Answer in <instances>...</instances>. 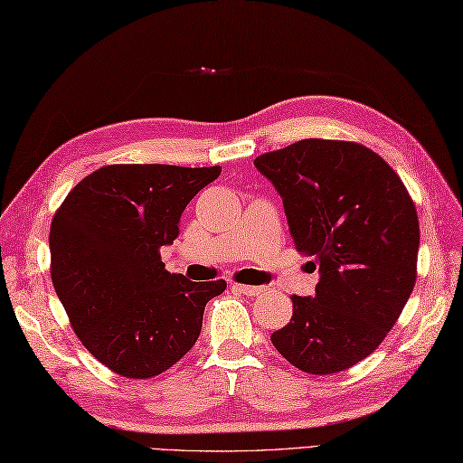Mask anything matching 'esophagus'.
<instances>
[{
    "instance_id": "esophagus-1",
    "label": "esophagus",
    "mask_w": 463,
    "mask_h": 463,
    "mask_svg": "<svg viewBox=\"0 0 463 463\" xmlns=\"http://www.w3.org/2000/svg\"><path fill=\"white\" fill-rule=\"evenodd\" d=\"M234 288L241 290L242 294H247V297H259L262 292V287H250V284H239V282H234Z\"/></svg>"
}]
</instances>
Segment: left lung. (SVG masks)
<instances>
[{
	"instance_id": "8db88e82",
	"label": "left lung",
	"mask_w": 463,
	"mask_h": 463,
	"mask_svg": "<svg viewBox=\"0 0 463 463\" xmlns=\"http://www.w3.org/2000/svg\"><path fill=\"white\" fill-rule=\"evenodd\" d=\"M254 166L277 186L294 244L320 270L314 298L290 297L274 348L317 376L348 370L380 346L414 290V201L378 153L352 141H297Z\"/></svg>"
}]
</instances>
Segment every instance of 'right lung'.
Instances as JSON below:
<instances>
[{"instance_id": "right-lung-1", "label": "right lung", "mask_w": 463, "mask_h": 463, "mask_svg": "<svg viewBox=\"0 0 463 463\" xmlns=\"http://www.w3.org/2000/svg\"><path fill=\"white\" fill-rule=\"evenodd\" d=\"M221 166L107 165L77 183L49 231L52 280L73 332L125 378L159 376L189 352L224 280L171 274L161 247Z\"/></svg>"}]
</instances>
